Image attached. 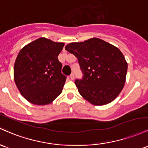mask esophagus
<instances>
[{
	"mask_svg": "<svg viewBox=\"0 0 148 148\" xmlns=\"http://www.w3.org/2000/svg\"><path fill=\"white\" fill-rule=\"evenodd\" d=\"M70 78H71V80H73L75 78V75L74 73H71V75H70Z\"/></svg>",
	"mask_w": 148,
	"mask_h": 148,
	"instance_id": "1",
	"label": "esophagus"
}]
</instances>
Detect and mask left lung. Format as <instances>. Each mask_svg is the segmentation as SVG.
Returning a JSON list of instances; mask_svg holds the SVG:
<instances>
[{
    "instance_id": "1",
    "label": "left lung",
    "mask_w": 148,
    "mask_h": 148,
    "mask_svg": "<svg viewBox=\"0 0 148 148\" xmlns=\"http://www.w3.org/2000/svg\"><path fill=\"white\" fill-rule=\"evenodd\" d=\"M77 58L82 79L75 81L80 95L95 106L112 102L123 89L128 65L121 51L97 38L67 45Z\"/></svg>"
}]
</instances>
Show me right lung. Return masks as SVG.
<instances>
[{"instance_id": "1", "label": "right lung", "mask_w": 148, "mask_h": 148, "mask_svg": "<svg viewBox=\"0 0 148 148\" xmlns=\"http://www.w3.org/2000/svg\"><path fill=\"white\" fill-rule=\"evenodd\" d=\"M64 43L40 38L21 49L14 66V79L21 94L35 105L49 104L62 92L66 77L58 59Z\"/></svg>"}]
</instances>
